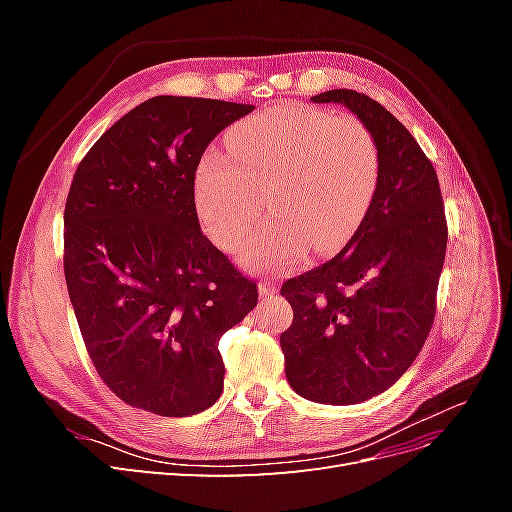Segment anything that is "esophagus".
I'll use <instances>...</instances> for the list:
<instances>
[{"instance_id":"34e87169","label":"esophagus","mask_w":512,"mask_h":512,"mask_svg":"<svg viewBox=\"0 0 512 512\" xmlns=\"http://www.w3.org/2000/svg\"><path fill=\"white\" fill-rule=\"evenodd\" d=\"M258 292H260L262 299H269V297H273V294H277V286H275L273 282L262 280V282L258 284Z\"/></svg>"}]
</instances>
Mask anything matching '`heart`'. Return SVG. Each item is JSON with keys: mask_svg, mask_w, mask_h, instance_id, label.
Instances as JSON below:
<instances>
[{"mask_svg": "<svg viewBox=\"0 0 512 512\" xmlns=\"http://www.w3.org/2000/svg\"><path fill=\"white\" fill-rule=\"evenodd\" d=\"M228 153L200 162L196 209L209 237L232 250L258 222L265 196L271 220L239 252L254 271H292L307 245L337 250L361 224L376 190V143L350 115L275 106L239 123Z\"/></svg>", "mask_w": 512, "mask_h": 512, "instance_id": "obj_1", "label": "heart"}]
</instances>
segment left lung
<instances>
[{"instance_id":"8db88e82","label":"left lung","mask_w":512,"mask_h":512,"mask_svg":"<svg viewBox=\"0 0 512 512\" xmlns=\"http://www.w3.org/2000/svg\"><path fill=\"white\" fill-rule=\"evenodd\" d=\"M312 102L344 104L361 119L378 149V181L344 250L282 286L294 318L280 344L294 391L348 406L389 389L421 352L448 228L436 168L404 123L352 89Z\"/></svg>"}]
</instances>
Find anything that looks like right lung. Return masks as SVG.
<instances>
[{
    "instance_id": "right-lung-1",
    "label": "right lung",
    "mask_w": 512,
    "mask_h": 512,
    "mask_svg": "<svg viewBox=\"0 0 512 512\" xmlns=\"http://www.w3.org/2000/svg\"><path fill=\"white\" fill-rule=\"evenodd\" d=\"M252 104L156 96L108 128L76 168L64 273L98 376L160 416L211 408L220 337L252 312L256 282L200 230L194 177L209 143Z\"/></svg>"
}]
</instances>
